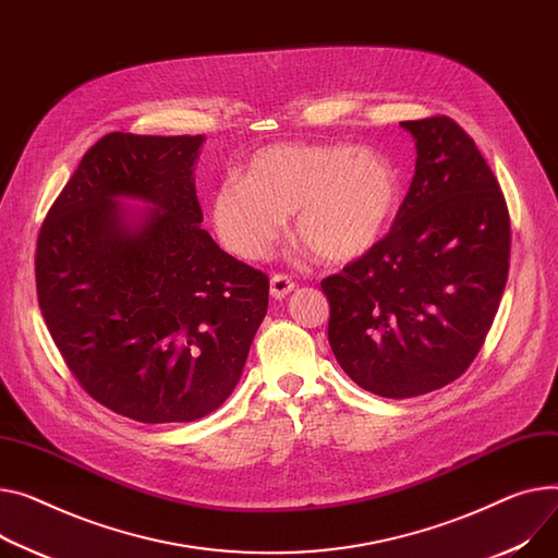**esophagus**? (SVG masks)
<instances>
[{
	"mask_svg": "<svg viewBox=\"0 0 558 558\" xmlns=\"http://www.w3.org/2000/svg\"><path fill=\"white\" fill-rule=\"evenodd\" d=\"M293 287H295V282L289 276H284V274L271 276V295H274V299H284L287 293L293 291Z\"/></svg>",
	"mask_w": 558,
	"mask_h": 558,
	"instance_id": "esophagus-1",
	"label": "esophagus"
}]
</instances>
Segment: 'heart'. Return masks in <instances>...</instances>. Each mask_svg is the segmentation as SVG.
I'll return each mask as SVG.
<instances>
[{
    "label": "heart",
    "mask_w": 558,
    "mask_h": 558,
    "mask_svg": "<svg viewBox=\"0 0 558 558\" xmlns=\"http://www.w3.org/2000/svg\"><path fill=\"white\" fill-rule=\"evenodd\" d=\"M399 204V172L373 147L276 143L217 185L213 225L225 246L265 257L293 213V238L320 263L361 257L386 233Z\"/></svg>",
    "instance_id": "heart-1"
}]
</instances>
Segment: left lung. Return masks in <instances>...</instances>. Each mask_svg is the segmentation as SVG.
Wrapping results in <instances>:
<instances>
[{
  "label": "left lung",
  "instance_id": "1",
  "mask_svg": "<svg viewBox=\"0 0 558 558\" xmlns=\"http://www.w3.org/2000/svg\"><path fill=\"white\" fill-rule=\"evenodd\" d=\"M415 177L390 233L320 282L327 339L345 375L388 399L456 381L477 356L509 274L500 183L449 117L403 121Z\"/></svg>",
  "mask_w": 558,
  "mask_h": 558
}]
</instances>
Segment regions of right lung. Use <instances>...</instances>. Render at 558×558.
<instances>
[{
	"mask_svg": "<svg viewBox=\"0 0 558 558\" xmlns=\"http://www.w3.org/2000/svg\"><path fill=\"white\" fill-rule=\"evenodd\" d=\"M204 136L105 134L47 213L35 284L83 390L143 424L206 417L242 377L269 278L199 227ZM138 198L145 209H128Z\"/></svg>",
	"mask_w": 558,
	"mask_h": 558,
	"instance_id": "add662e5",
	"label": "right lung"
}]
</instances>
